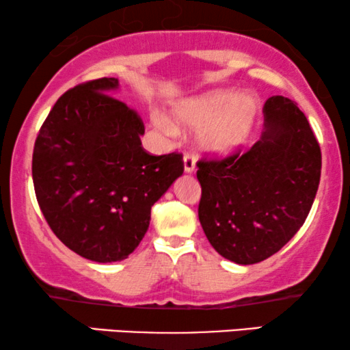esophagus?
I'll return each mask as SVG.
<instances>
[{
  "mask_svg": "<svg viewBox=\"0 0 350 350\" xmlns=\"http://www.w3.org/2000/svg\"><path fill=\"white\" fill-rule=\"evenodd\" d=\"M183 165H185V172L186 174H193L196 169V161L193 154H185L183 157Z\"/></svg>",
  "mask_w": 350,
  "mask_h": 350,
  "instance_id": "34e87169",
  "label": "esophagus"
}]
</instances>
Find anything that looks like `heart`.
Here are the masks:
<instances>
[{"instance_id":"obj_1","label":"heart","mask_w":350,"mask_h":350,"mask_svg":"<svg viewBox=\"0 0 350 350\" xmlns=\"http://www.w3.org/2000/svg\"><path fill=\"white\" fill-rule=\"evenodd\" d=\"M260 103L250 94L234 95L232 90H213L183 100L174 108V119L183 127H200L199 148L212 156L224 157L245 145L255 126ZM159 126L170 131L165 121Z\"/></svg>"}]
</instances>
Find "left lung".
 <instances>
[{"instance_id":"1","label":"left lung","mask_w":350,"mask_h":350,"mask_svg":"<svg viewBox=\"0 0 350 350\" xmlns=\"http://www.w3.org/2000/svg\"><path fill=\"white\" fill-rule=\"evenodd\" d=\"M262 113L265 131L247 152L198 162L199 221L237 265L279 252L304 224L320 183L322 152L298 105L274 95Z\"/></svg>"}]
</instances>
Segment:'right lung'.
Segmentation results:
<instances>
[{"label":"right lung","mask_w":350,"mask_h":350,"mask_svg":"<svg viewBox=\"0 0 350 350\" xmlns=\"http://www.w3.org/2000/svg\"><path fill=\"white\" fill-rule=\"evenodd\" d=\"M116 78L70 89L57 100L33 150V185L47 224L70 250L95 262L131 255L151 207L183 175V156H151L145 126L114 98Z\"/></svg>","instance_id":"obj_1"}]
</instances>
